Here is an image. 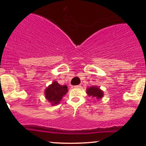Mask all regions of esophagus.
<instances>
[{
	"instance_id": "esophagus-1",
	"label": "esophagus",
	"mask_w": 146,
	"mask_h": 146,
	"mask_svg": "<svg viewBox=\"0 0 146 146\" xmlns=\"http://www.w3.org/2000/svg\"><path fill=\"white\" fill-rule=\"evenodd\" d=\"M80 87H81V86H80V85H78V86H73V88H80Z\"/></svg>"
}]
</instances>
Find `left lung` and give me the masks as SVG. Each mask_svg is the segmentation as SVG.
<instances>
[{
	"instance_id": "obj_1",
	"label": "left lung",
	"mask_w": 146,
	"mask_h": 146,
	"mask_svg": "<svg viewBox=\"0 0 146 146\" xmlns=\"http://www.w3.org/2000/svg\"><path fill=\"white\" fill-rule=\"evenodd\" d=\"M86 93L88 96L97 100H101L104 96L103 90L100 89L98 86H92L86 88Z\"/></svg>"
}]
</instances>
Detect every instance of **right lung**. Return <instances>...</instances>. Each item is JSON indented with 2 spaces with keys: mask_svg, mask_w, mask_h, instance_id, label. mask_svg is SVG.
Here are the masks:
<instances>
[{
  "mask_svg": "<svg viewBox=\"0 0 146 146\" xmlns=\"http://www.w3.org/2000/svg\"><path fill=\"white\" fill-rule=\"evenodd\" d=\"M67 92L68 88L66 85H60L58 82L53 81L44 90L45 98L51 103V106H56L59 104Z\"/></svg>",
  "mask_w": 146,
  "mask_h": 146,
  "instance_id": "obj_1",
  "label": "right lung"
}]
</instances>
